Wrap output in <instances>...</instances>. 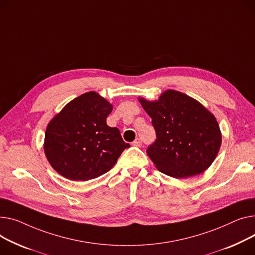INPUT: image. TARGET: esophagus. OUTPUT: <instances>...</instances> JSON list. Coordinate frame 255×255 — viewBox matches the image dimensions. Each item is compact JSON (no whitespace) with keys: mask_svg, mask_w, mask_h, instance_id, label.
I'll return each mask as SVG.
<instances>
[{"mask_svg":"<svg viewBox=\"0 0 255 255\" xmlns=\"http://www.w3.org/2000/svg\"><path fill=\"white\" fill-rule=\"evenodd\" d=\"M132 145H134V146H140L141 145V139L140 138H136L132 142Z\"/></svg>","mask_w":255,"mask_h":255,"instance_id":"esophagus-1","label":"esophagus"}]
</instances>
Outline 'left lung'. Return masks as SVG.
<instances>
[{"label":"left lung","instance_id":"1","mask_svg":"<svg viewBox=\"0 0 255 255\" xmlns=\"http://www.w3.org/2000/svg\"><path fill=\"white\" fill-rule=\"evenodd\" d=\"M157 134L146 154L162 173L188 178L204 172L215 160L222 132L214 115L195 98L175 90L157 100L138 97Z\"/></svg>","mask_w":255,"mask_h":255}]
</instances>
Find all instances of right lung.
Segmentation results:
<instances>
[{"mask_svg":"<svg viewBox=\"0 0 255 255\" xmlns=\"http://www.w3.org/2000/svg\"><path fill=\"white\" fill-rule=\"evenodd\" d=\"M113 105L95 91L70 101L46 128L44 151L63 177L86 181L110 171L130 146L118 128L107 125Z\"/></svg>","mask_w":255,"mask_h":255,"instance_id":"obj_1","label":"right lung"}]
</instances>
